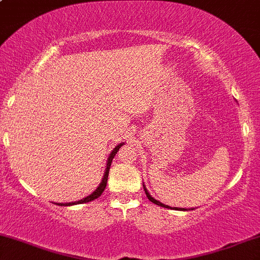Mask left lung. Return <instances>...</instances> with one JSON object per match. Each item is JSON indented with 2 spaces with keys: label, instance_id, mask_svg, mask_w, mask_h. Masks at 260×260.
<instances>
[{
  "label": "left lung",
  "instance_id": "1",
  "mask_svg": "<svg viewBox=\"0 0 260 260\" xmlns=\"http://www.w3.org/2000/svg\"><path fill=\"white\" fill-rule=\"evenodd\" d=\"M143 187H144V190H145V194H147V197H148V199H149V201H150V202H153L154 203V204H156V205H160V207H164V208H171V207H169V205H165V204H162V203H160L159 201H156V199H154L153 198V197H151L150 194H149V192H148V190H147V188H145V186H144V184H143ZM171 209H176V210H186V209H180V208H171ZM192 210H193V209H192Z\"/></svg>",
  "mask_w": 260,
  "mask_h": 260
}]
</instances>
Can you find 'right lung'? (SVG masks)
<instances>
[{"label": "right lung", "instance_id": "right-lung-1", "mask_svg": "<svg viewBox=\"0 0 260 260\" xmlns=\"http://www.w3.org/2000/svg\"><path fill=\"white\" fill-rule=\"evenodd\" d=\"M122 145H123V143H121V144H118L117 147H116V148L113 149V150L111 151V154H110L109 159H107V165H106V170H105V174H104V177H103V180H101L100 184H99V187H98L96 189H95L94 192H92L90 196L85 197V198L80 199V201H78V202H73V203H66V204H63V203H58L57 205H61V207H62V205H74V204H82V203H88V202H91V201H94V199L99 198V197L101 196V193L104 192V189H105V187H106V183H107V177H109V171H110V166H111L112 159H113V157H115V155L117 154V151L120 150V148L122 147Z\"/></svg>", "mask_w": 260, "mask_h": 260}]
</instances>
